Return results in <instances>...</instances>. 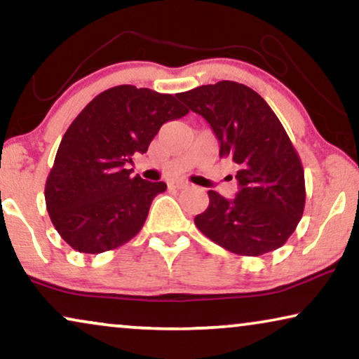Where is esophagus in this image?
Returning a JSON list of instances; mask_svg holds the SVG:
<instances>
[{
    "label": "esophagus",
    "mask_w": 359,
    "mask_h": 359,
    "mask_svg": "<svg viewBox=\"0 0 359 359\" xmlns=\"http://www.w3.org/2000/svg\"><path fill=\"white\" fill-rule=\"evenodd\" d=\"M169 187H170V189L182 190V189H187V187H189V184H187V182H182V180H175V182H170Z\"/></svg>",
    "instance_id": "1"
}]
</instances>
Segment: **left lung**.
<instances>
[{
  "label": "left lung",
  "instance_id": "obj_1",
  "mask_svg": "<svg viewBox=\"0 0 359 359\" xmlns=\"http://www.w3.org/2000/svg\"><path fill=\"white\" fill-rule=\"evenodd\" d=\"M177 97L213 128L219 158L237 165L236 198L210 190L208 208L195 216L196 228L237 255L280 249L302 218L306 184L299 154L278 117L260 94L236 81L200 86Z\"/></svg>",
  "mask_w": 359,
  "mask_h": 359
}]
</instances>
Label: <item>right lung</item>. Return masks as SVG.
<instances>
[{
  "mask_svg": "<svg viewBox=\"0 0 359 359\" xmlns=\"http://www.w3.org/2000/svg\"><path fill=\"white\" fill-rule=\"evenodd\" d=\"M189 114L177 94L122 84L90 100L73 120L45 182V203L62 239L83 254L127 244L168 189L125 169L144 154L163 123Z\"/></svg>",
  "mask_w": 359,
  "mask_h": 359,
  "instance_id": "add662e5",
  "label": "right lung"
}]
</instances>
